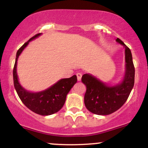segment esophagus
Returning <instances> with one entry per match:
<instances>
[{"mask_svg":"<svg viewBox=\"0 0 148 148\" xmlns=\"http://www.w3.org/2000/svg\"><path fill=\"white\" fill-rule=\"evenodd\" d=\"M76 76H77V80L78 81H81V77H82V74L81 73H77L76 74Z\"/></svg>","mask_w":148,"mask_h":148,"instance_id":"1","label":"esophagus"}]
</instances>
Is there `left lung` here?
Here are the masks:
<instances>
[{
  "label": "left lung",
  "mask_w": 148,
  "mask_h": 148,
  "mask_svg": "<svg viewBox=\"0 0 148 148\" xmlns=\"http://www.w3.org/2000/svg\"><path fill=\"white\" fill-rule=\"evenodd\" d=\"M116 41L125 48L126 71L121 84L108 86L91 74H84L81 81L86 86L84 96L86 107L97 115H109L114 113L126 102L134 85L135 68L130 49L119 38Z\"/></svg>",
  "instance_id": "1"
}]
</instances>
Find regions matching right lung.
I'll list each match as a JSON object with an SVG mask.
<instances>
[{
	"label": "right lung",
	"mask_w": 148,
	"mask_h": 148,
	"mask_svg": "<svg viewBox=\"0 0 148 148\" xmlns=\"http://www.w3.org/2000/svg\"><path fill=\"white\" fill-rule=\"evenodd\" d=\"M42 33H38L26 42L16 52V60L13 69L14 86L20 99L27 108L34 113L41 115H49L59 111L63 106L66 97L71 88L77 81L76 75L68 79H62L58 81L51 87L39 92H31L22 88L18 81L16 74V64L21 53L28 45L29 42L40 36Z\"/></svg>",
	"instance_id": "add662e5"
}]
</instances>
